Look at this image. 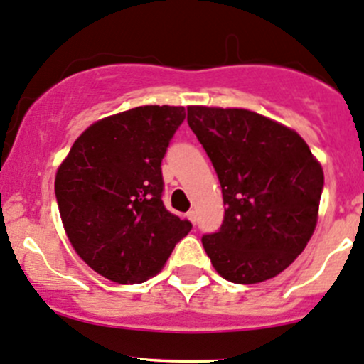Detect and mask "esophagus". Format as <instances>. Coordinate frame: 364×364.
<instances>
[{
    "mask_svg": "<svg viewBox=\"0 0 364 364\" xmlns=\"http://www.w3.org/2000/svg\"><path fill=\"white\" fill-rule=\"evenodd\" d=\"M187 219L193 224H196V212H194V210H189V212H187Z\"/></svg>",
    "mask_w": 364,
    "mask_h": 364,
    "instance_id": "1",
    "label": "esophagus"
}]
</instances>
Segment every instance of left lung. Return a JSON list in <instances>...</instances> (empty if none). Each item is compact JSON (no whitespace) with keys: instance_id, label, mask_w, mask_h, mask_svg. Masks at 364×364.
Here are the masks:
<instances>
[{"instance_id":"8db88e82","label":"left lung","mask_w":364,"mask_h":364,"mask_svg":"<svg viewBox=\"0 0 364 364\" xmlns=\"http://www.w3.org/2000/svg\"><path fill=\"white\" fill-rule=\"evenodd\" d=\"M223 187L224 220L201 243L220 277L257 284L309 243L324 187L321 163L289 127L243 108L187 107Z\"/></svg>"}]
</instances>
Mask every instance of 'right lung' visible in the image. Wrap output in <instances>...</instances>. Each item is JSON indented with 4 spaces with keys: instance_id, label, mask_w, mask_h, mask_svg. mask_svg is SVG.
Masks as SVG:
<instances>
[{
    "instance_id": "add662e5",
    "label": "right lung",
    "mask_w": 364,
    "mask_h": 364,
    "mask_svg": "<svg viewBox=\"0 0 364 364\" xmlns=\"http://www.w3.org/2000/svg\"><path fill=\"white\" fill-rule=\"evenodd\" d=\"M186 108L147 105L110 115L75 140L55 173V200L75 252L117 284L161 272L193 224L163 203V161Z\"/></svg>"
}]
</instances>
